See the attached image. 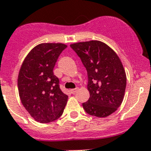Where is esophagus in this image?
Instances as JSON below:
<instances>
[{
	"instance_id": "obj_1",
	"label": "esophagus",
	"mask_w": 151,
	"mask_h": 151,
	"mask_svg": "<svg viewBox=\"0 0 151 151\" xmlns=\"http://www.w3.org/2000/svg\"><path fill=\"white\" fill-rule=\"evenodd\" d=\"M78 88H73V89H71V90H70V92H71L72 94H75V93L77 92V91H78Z\"/></svg>"
}]
</instances>
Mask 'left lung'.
Here are the masks:
<instances>
[{"label": "left lung", "instance_id": "left-lung-1", "mask_svg": "<svg viewBox=\"0 0 151 151\" xmlns=\"http://www.w3.org/2000/svg\"><path fill=\"white\" fill-rule=\"evenodd\" d=\"M88 72V101L82 104L91 116L107 117L122 102L127 75L116 52L101 41L91 40L70 45Z\"/></svg>", "mask_w": 151, "mask_h": 151}]
</instances>
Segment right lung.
<instances>
[{"label": "right lung", "mask_w": 151, "mask_h": 151, "mask_svg": "<svg viewBox=\"0 0 151 151\" xmlns=\"http://www.w3.org/2000/svg\"><path fill=\"white\" fill-rule=\"evenodd\" d=\"M67 45L41 43L23 61L18 78L22 103L35 121L47 123L62 116L68 96L60 90L53 68Z\"/></svg>", "instance_id": "obj_1"}]
</instances>
